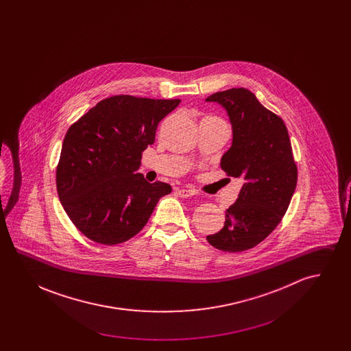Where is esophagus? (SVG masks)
Segmentation results:
<instances>
[{
    "mask_svg": "<svg viewBox=\"0 0 351 351\" xmlns=\"http://www.w3.org/2000/svg\"><path fill=\"white\" fill-rule=\"evenodd\" d=\"M176 193H178L180 197H183V199L193 196V191H191V189H176Z\"/></svg>",
    "mask_w": 351,
    "mask_h": 351,
    "instance_id": "34e87169",
    "label": "esophagus"
}]
</instances>
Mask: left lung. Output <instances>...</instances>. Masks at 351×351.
I'll use <instances>...</instances> for the list:
<instances>
[{
	"instance_id": "1",
	"label": "left lung",
	"mask_w": 351,
	"mask_h": 351,
	"mask_svg": "<svg viewBox=\"0 0 351 351\" xmlns=\"http://www.w3.org/2000/svg\"><path fill=\"white\" fill-rule=\"evenodd\" d=\"M228 113L233 129L221 168L243 184L225 213V225L208 242L218 250L239 252L261 243L282 221L298 184V167L283 119L245 88L209 96Z\"/></svg>"
}]
</instances>
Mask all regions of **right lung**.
Listing matches in <instances>:
<instances>
[{
	"label": "right lung",
	"mask_w": 351,
	"mask_h": 351,
	"mask_svg": "<svg viewBox=\"0 0 351 351\" xmlns=\"http://www.w3.org/2000/svg\"><path fill=\"white\" fill-rule=\"evenodd\" d=\"M179 104L113 96L68 129L56 188L68 217L89 239L113 246L133 238L171 193L169 184L149 183L136 171L158 123Z\"/></svg>",
	"instance_id": "1"
}]
</instances>
